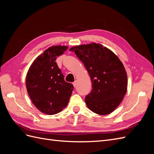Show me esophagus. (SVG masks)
<instances>
[{
	"label": "esophagus",
	"instance_id": "esophagus-1",
	"mask_svg": "<svg viewBox=\"0 0 154 154\" xmlns=\"http://www.w3.org/2000/svg\"><path fill=\"white\" fill-rule=\"evenodd\" d=\"M72 84H73V86H74V87H76L77 86V81L74 82L72 83Z\"/></svg>",
	"mask_w": 154,
	"mask_h": 154
}]
</instances>
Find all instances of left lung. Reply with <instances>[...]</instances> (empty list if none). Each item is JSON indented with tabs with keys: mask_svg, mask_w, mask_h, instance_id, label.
Segmentation results:
<instances>
[{
	"mask_svg": "<svg viewBox=\"0 0 154 154\" xmlns=\"http://www.w3.org/2000/svg\"><path fill=\"white\" fill-rule=\"evenodd\" d=\"M84 64L92 90L85 98L88 108L99 115L109 114L117 108L127 91V74L117 55L94 42L69 49Z\"/></svg>",
	"mask_w": 154,
	"mask_h": 154,
	"instance_id": "left-lung-1",
	"label": "left lung"
}]
</instances>
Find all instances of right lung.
<instances>
[{
  "instance_id": "right-lung-1",
  "label": "right lung",
  "mask_w": 154,
  "mask_h": 154,
  "mask_svg": "<svg viewBox=\"0 0 154 154\" xmlns=\"http://www.w3.org/2000/svg\"><path fill=\"white\" fill-rule=\"evenodd\" d=\"M67 49L66 45L51 46L34 60L27 71V93L32 103L42 113L53 115L61 112L72 94V84L64 80L55 62Z\"/></svg>"
}]
</instances>
